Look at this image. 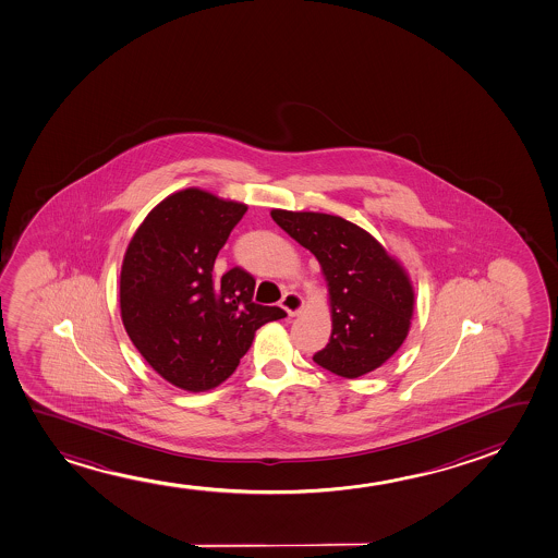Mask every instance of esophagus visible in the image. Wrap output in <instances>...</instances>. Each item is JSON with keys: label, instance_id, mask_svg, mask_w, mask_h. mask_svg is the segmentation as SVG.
I'll return each instance as SVG.
<instances>
[{"label": "esophagus", "instance_id": "34e87169", "mask_svg": "<svg viewBox=\"0 0 558 558\" xmlns=\"http://www.w3.org/2000/svg\"><path fill=\"white\" fill-rule=\"evenodd\" d=\"M281 306H283L287 314L294 317V315H299L300 312H302V307H304V300H302L299 292H287L283 300H281Z\"/></svg>", "mask_w": 558, "mask_h": 558}]
</instances>
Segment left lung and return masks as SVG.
I'll return each mask as SVG.
<instances>
[{"instance_id":"1","label":"left lung","mask_w":558,"mask_h":558,"mask_svg":"<svg viewBox=\"0 0 558 558\" xmlns=\"http://www.w3.org/2000/svg\"><path fill=\"white\" fill-rule=\"evenodd\" d=\"M271 218L314 254L329 287L332 332L314 362L344 378L380 367L403 344L413 315L415 294L403 267L340 216L271 210Z\"/></svg>"}]
</instances>
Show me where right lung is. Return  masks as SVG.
Returning <instances> with one entry per match:
<instances>
[{"instance_id":"right-lung-1","label":"right lung","mask_w":558,"mask_h":558,"mask_svg":"<svg viewBox=\"0 0 558 558\" xmlns=\"http://www.w3.org/2000/svg\"><path fill=\"white\" fill-rule=\"evenodd\" d=\"M246 205L183 189L150 210L128 244L120 312L145 362L178 388L205 392L233 375L254 332L287 317L256 304L241 267L213 277L221 246Z\"/></svg>"}]
</instances>
